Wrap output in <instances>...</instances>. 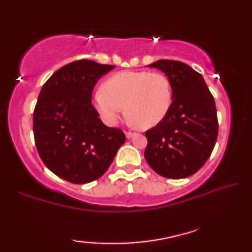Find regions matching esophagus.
<instances>
[{"mask_svg": "<svg viewBox=\"0 0 252 252\" xmlns=\"http://www.w3.org/2000/svg\"><path fill=\"white\" fill-rule=\"evenodd\" d=\"M125 135H126V137L129 140V138H132L134 136L135 133H133V132H125Z\"/></svg>", "mask_w": 252, "mask_h": 252, "instance_id": "obj_1", "label": "esophagus"}]
</instances>
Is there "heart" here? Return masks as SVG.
<instances>
[{
  "label": "heart",
  "mask_w": 252,
  "mask_h": 252,
  "mask_svg": "<svg viewBox=\"0 0 252 252\" xmlns=\"http://www.w3.org/2000/svg\"><path fill=\"white\" fill-rule=\"evenodd\" d=\"M173 92L169 79L161 72L123 70L108 77L102 90L92 96L94 108L107 125H115L124 105L129 122L148 129L168 114Z\"/></svg>",
  "instance_id": "1"
}]
</instances>
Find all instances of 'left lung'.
<instances>
[{"label": "left lung", "mask_w": 252, "mask_h": 252, "mask_svg": "<svg viewBox=\"0 0 252 252\" xmlns=\"http://www.w3.org/2000/svg\"><path fill=\"white\" fill-rule=\"evenodd\" d=\"M148 67L167 76L173 102L166 117L145 132V160L160 176L189 177L205 165L217 141L214 96L202 76L181 61L158 60Z\"/></svg>", "instance_id": "8db88e82"}]
</instances>
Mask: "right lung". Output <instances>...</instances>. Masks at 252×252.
Masks as SVG:
<instances>
[{"instance_id":"add662e5","label":"right lung","mask_w":252,"mask_h":252,"mask_svg":"<svg viewBox=\"0 0 252 252\" xmlns=\"http://www.w3.org/2000/svg\"><path fill=\"white\" fill-rule=\"evenodd\" d=\"M114 68L74 61L54 72L39 92L32 118L36 148L47 168L70 183L100 178L126 141L122 129L101 122L91 101L96 82Z\"/></svg>"}]
</instances>
